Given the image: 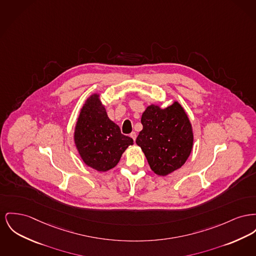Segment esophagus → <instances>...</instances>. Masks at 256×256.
<instances>
[{"mask_svg":"<svg viewBox=\"0 0 256 256\" xmlns=\"http://www.w3.org/2000/svg\"><path fill=\"white\" fill-rule=\"evenodd\" d=\"M130 136L134 139V141H136V132H132L130 134Z\"/></svg>","mask_w":256,"mask_h":256,"instance_id":"obj_1","label":"esophagus"}]
</instances>
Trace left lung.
<instances>
[{
	"mask_svg": "<svg viewBox=\"0 0 256 256\" xmlns=\"http://www.w3.org/2000/svg\"><path fill=\"white\" fill-rule=\"evenodd\" d=\"M141 124L143 130L136 144L154 173L164 177L184 164L194 147V132L186 112L178 102L166 108L150 104L143 112Z\"/></svg>",
	"mask_w": 256,
	"mask_h": 256,
	"instance_id": "8db88e82",
	"label": "left lung"
}]
</instances>
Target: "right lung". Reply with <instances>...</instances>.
<instances>
[{
  "label": "right lung",
  "mask_w": 256,
  "mask_h": 256,
  "mask_svg": "<svg viewBox=\"0 0 256 256\" xmlns=\"http://www.w3.org/2000/svg\"><path fill=\"white\" fill-rule=\"evenodd\" d=\"M74 140L84 164L98 172L114 168L122 152L134 145L132 138L122 134L119 126L108 118L96 92L80 109Z\"/></svg>",
  "instance_id": "add662e5"
}]
</instances>
